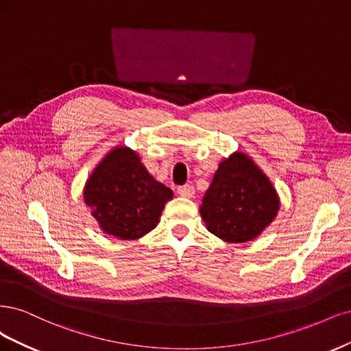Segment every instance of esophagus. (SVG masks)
<instances>
[{"label":"esophagus","instance_id":"34e87169","mask_svg":"<svg viewBox=\"0 0 351 351\" xmlns=\"http://www.w3.org/2000/svg\"><path fill=\"white\" fill-rule=\"evenodd\" d=\"M178 194L180 197H184V198H191L192 195L195 194V189H194V186H191V185H182V186L178 188Z\"/></svg>","mask_w":351,"mask_h":351}]
</instances>
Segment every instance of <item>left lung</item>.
<instances>
[{"mask_svg":"<svg viewBox=\"0 0 351 351\" xmlns=\"http://www.w3.org/2000/svg\"><path fill=\"white\" fill-rule=\"evenodd\" d=\"M280 208L276 188L243 152L219 163L199 207L206 228L221 241H254L273 223Z\"/></svg>","mask_w":351,"mask_h":351,"instance_id":"obj_1","label":"left lung"}]
</instances>
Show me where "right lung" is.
I'll use <instances>...</instances> for the list:
<instances>
[{"label":"right lung","mask_w":351,"mask_h":351,"mask_svg":"<svg viewBox=\"0 0 351 351\" xmlns=\"http://www.w3.org/2000/svg\"><path fill=\"white\" fill-rule=\"evenodd\" d=\"M83 198L101 232L134 241L156 228L173 192L149 173L137 152L117 145L90 173Z\"/></svg>","instance_id":"add662e5"}]
</instances>
